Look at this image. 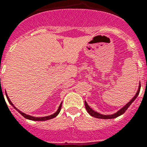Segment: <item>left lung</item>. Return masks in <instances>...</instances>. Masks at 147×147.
Here are the masks:
<instances>
[{
    "mask_svg": "<svg viewBox=\"0 0 147 147\" xmlns=\"http://www.w3.org/2000/svg\"><path fill=\"white\" fill-rule=\"evenodd\" d=\"M140 84L139 85V88H138V92L136 93L135 96H134L133 98L131 100L129 101V102H127V104L125 105V107H122V108L121 109H119L117 113H114V114H112V115H102V114H100V113H97V112H96V111L93 110L92 109L90 108L89 106L88 105V103H87V102L86 101H84V105H85V108H86V110L88 111V113L90 114L91 116L94 117V118H97V119H115V118H116V117H119L121 115H122L123 113H125V111L127 110V108L131 105L132 102H134V101L135 100V99L137 98V96H138V94H139L140 93Z\"/></svg>",
    "mask_w": 147,
    "mask_h": 147,
    "instance_id": "1",
    "label": "left lung"
}]
</instances>
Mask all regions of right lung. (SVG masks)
I'll list each match as a JSON object with an SVG mask.
<instances>
[{
	"mask_svg": "<svg viewBox=\"0 0 147 147\" xmlns=\"http://www.w3.org/2000/svg\"><path fill=\"white\" fill-rule=\"evenodd\" d=\"M6 96H7V100L8 102H9V103L11 106H13V107L14 109H16V110L19 112V113L21 114V115H22V116L24 117V118H26V119H29V120H32V121H46V120H49V119H53V118H55L56 116H57V115L59 114V112H60V110H61V107H62V103H60V105H59V108H58V109H57V111L55 113H53V114H52V115H49V116H45V117H34V116H32V115H26V113H22V112H21L20 110H19L16 107L14 106L13 103H12V102L10 101V100H9V98L8 97L7 94V93H6Z\"/></svg>",
	"mask_w": 147,
	"mask_h": 147,
	"instance_id": "add662e5",
	"label": "right lung"
}]
</instances>
